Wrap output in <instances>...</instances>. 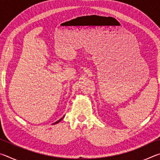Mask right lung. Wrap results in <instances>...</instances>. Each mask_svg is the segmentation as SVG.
Here are the masks:
<instances>
[{"label": "right lung", "mask_w": 160, "mask_h": 160, "mask_svg": "<svg viewBox=\"0 0 160 160\" xmlns=\"http://www.w3.org/2000/svg\"><path fill=\"white\" fill-rule=\"evenodd\" d=\"M63 118H61V119H59V120H58V121H56V123H54L53 124H56V123H59V121H61L62 119H63Z\"/></svg>", "instance_id": "right-lung-1"}]
</instances>
